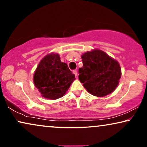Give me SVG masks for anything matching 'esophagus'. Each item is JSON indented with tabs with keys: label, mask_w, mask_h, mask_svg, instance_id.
<instances>
[{
	"label": "esophagus",
	"mask_w": 147,
	"mask_h": 147,
	"mask_svg": "<svg viewBox=\"0 0 147 147\" xmlns=\"http://www.w3.org/2000/svg\"><path fill=\"white\" fill-rule=\"evenodd\" d=\"M73 73H74V74H75L76 77H78V73H77V71H76V70H74Z\"/></svg>",
	"instance_id": "esophagus-1"
}]
</instances>
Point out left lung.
Returning <instances> with one entry per match:
<instances>
[{
    "label": "left lung",
    "instance_id": "obj_1",
    "mask_svg": "<svg viewBox=\"0 0 147 147\" xmlns=\"http://www.w3.org/2000/svg\"><path fill=\"white\" fill-rule=\"evenodd\" d=\"M82 59L83 67L79 68L78 78L87 91L98 97L112 93L121 77L118 62L98 49L86 52Z\"/></svg>",
    "mask_w": 147,
    "mask_h": 147
}]
</instances>
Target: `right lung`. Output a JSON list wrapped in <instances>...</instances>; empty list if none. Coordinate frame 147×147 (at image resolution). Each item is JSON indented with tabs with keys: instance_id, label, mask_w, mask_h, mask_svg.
<instances>
[{
	"instance_id": "1",
	"label": "right lung",
	"mask_w": 147,
	"mask_h": 147,
	"mask_svg": "<svg viewBox=\"0 0 147 147\" xmlns=\"http://www.w3.org/2000/svg\"><path fill=\"white\" fill-rule=\"evenodd\" d=\"M33 78L35 86L43 97L55 100L65 94L75 80V75L67 63L61 61L59 54L51 53L40 61Z\"/></svg>"
}]
</instances>
